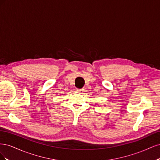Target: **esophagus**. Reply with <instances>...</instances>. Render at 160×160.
Listing matches in <instances>:
<instances>
[{
	"label": "esophagus",
	"mask_w": 160,
	"mask_h": 160,
	"mask_svg": "<svg viewBox=\"0 0 160 160\" xmlns=\"http://www.w3.org/2000/svg\"><path fill=\"white\" fill-rule=\"evenodd\" d=\"M77 91H79V92H81V91H83V89H77Z\"/></svg>",
	"instance_id": "esophagus-1"
}]
</instances>
